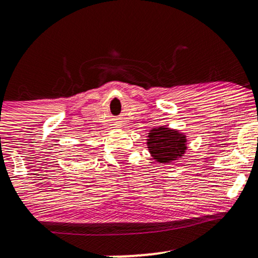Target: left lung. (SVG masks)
<instances>
[{"label": "left lung", "instance_id": "1", "mask_svg": "<svg viewBox=\"0 0 258 258\" xmlns=\"http://www.w3.org/2000/svg\"><path fill=\"white\" fill-rule=\"evenodd\" d=\"M150 153L159 162H171L185 150V138L177 131L167 127L152 130L148 139Z\"/></svg>", "mask_w": 258, "mask_h": 258}]
</instances>
